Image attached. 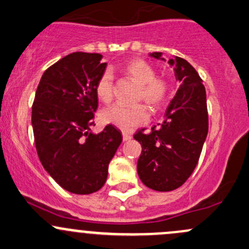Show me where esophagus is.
I'll return each instance as SVG.
<instances>
[{
  "label": "esophagus",
  "instance_id": "34e87169",
  "mask_svg": "<svg viewBox=\"0 0 249 249\" xmlns=\"http://www.w3.org/2000/svg\"><path fill=\"white\" fill-rule=\"evenodd\" d=\"M132 138V136L130 135L129 132H123V141L124 142H126V141H130Z\"/></svg>",
  "mask_w": 249,
  "mask_h": 249
}]
</instances>
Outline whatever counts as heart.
Masks as SVG:
<instances>
[{
    "label": "heart",
    "mask_w": 249,
    "mask_h": 249,
    "mask_svg": "<svg viewBox=\"0 0 249 249\" xmlns=\"http://www.w3.org/2000/svg\"><path fill=\"white\" fill-rule=\"evenodd\" d=\"M122 70L140 85L137 98L142 99L151 108L156 109L167 101L169 85L164 78L156 77V71L149 63L142 59H130L122 65ZM113 93V77L109 70H105L95 85V94L103 103H108ZM101 118L106 124L114 125L120 130L132 129L143 124L148 113L143 105L116 104L103 112Z\"/></svg>",
    "instance_id": "obj_1"
}]
</instances>
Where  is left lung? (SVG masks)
<instances>
[{
    "label": "left lung",
    "mask_w": 249,
    "mask_h": 249,
    "mask_svg": "<svg viewBox=\"0 0 249 249\" xmlns=\"http://www.w3.org/2000/svg\"><path fill=\"white\" fill-rule=\"evenodd\" d=\"M166 61L162 52L149 53ZM180 83L162 124L149 133L133 136L142 145L137 173L151 190L167 192L180 187L190 178L199 160L209 130L206 93L195 68L180 57L168 61Z\"/></svg>",
    "instance_id": "obj_1"
}]
</instances>
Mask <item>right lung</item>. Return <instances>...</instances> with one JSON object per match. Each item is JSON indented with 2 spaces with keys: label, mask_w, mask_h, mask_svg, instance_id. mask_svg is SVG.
<instances>
[{
  "label": "right lung",
  "mask_w": 249,
  "mask_h": 249,
  "mask_svg": "<svg viewBox=\"0 0 249 249\" xmlns=\"http://www.w3.org/2000/svg\"><path fill=\"white\" fill-rule=\"evenodd\" d=\"M107 67L100 53L74 52L49 68L32 106V127L39 160L50 177L75 195L104 186L108 163L122 132L108 124L93 133L98 108L95 85Z\"/></svg>",
  "instance_id": "right-lung-1"
}]
</instances>
